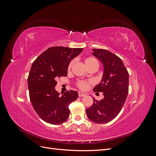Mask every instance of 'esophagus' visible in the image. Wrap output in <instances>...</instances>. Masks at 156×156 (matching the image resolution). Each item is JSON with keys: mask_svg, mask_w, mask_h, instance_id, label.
Instances as JSON below:
<instances>
[{"mask_svg": "<svg viewBox=\"0 0 156 156\" xmlns=\"http://www.w3.org/2000/svg\"><path fill=\"white\" fill-rule=\"evenodd\" d=\"M78 95H79V97H83V96H85V94H84V93H83L81 92H78Z\"/></svg>", "mask_w": 156, "mask_h": 156, "instance_id": "34e87169", "label": "esophagus"}]
</instances>
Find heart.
I'll return each mask as SVG.
<instances>
[{
	"label": "heart",
	"mask_w": 156,
	"mask_h": 156,
	"mask_svg": "<svg viewBox=\"0 0 156 156\" xmlns=\"http://www.w3.org/2000/svg\"><path fill=\"white\" fill-rule=\"evenodd\" d=\"M84 62L86 66L87 67V68H90V66H97L98 64V60L93 57V56H87V57H85L84 58ZM73 61H71L69 62V65H68V69H69L71 68H72V65H73ZM91 81H84V80H79L76 83L77 87L79 88L82 90H87L89 88L90 84Z\"/></svg>",
	"instance_id": "heart-1"
}]
</instances>
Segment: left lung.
I'll list each match as a JSON object with an SVG mask.
<instances>
[{
	"instance_id": "obj_1",
	"label": "left lung",
	"mask_w": 156,
	"mask_h": 156,
	"mask_svg": "<svg viewBox=\"0 0 156 156\" xmlns=\"http://www.w3.org/2000/svg\"><path fill=\"white\" fill-rule=\"evenodd\" d=\"M92 55L104 67L101 83L94 88V92H103L104 98L94 99L92 105L87 108L90 120L97 124H105L117 116L123 107L129 91V73L122 60L106 49H94Z\"/></svg>"
}]
</instances>
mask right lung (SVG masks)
I'll use <instances>...</instances> for the list:
<instances>
[{"label":"right lung","mask_w":156,"mask_h":156,"mask_svg":"<svg viewBox=\"0 0 156 156\" xmlns=\"http://www.w3.org/2000/svg\"><path fill=\"white\" fill-rule=\"evenodd\" d=\"M83 50L51 47L32 63L28 77L30 100L37 115L47 123L57 125L64 123L69 118V105L77 100L78 93L68 90L60 96L55 90L56 80L67 76L70 61Z\"/></svg>","instance_id":"1"}]
</instances>
